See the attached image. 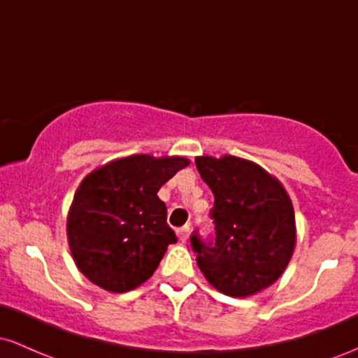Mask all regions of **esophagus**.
I'll return each instance as SVG.
<instances>
[{
    "mask_svg": "<svg viewBox=\"0 0 358 358\" xmlns=\"http://www.w3.org/2000/svg\"><path fill=\"white\" fill-rule=\"evenodd\" d=\"M176 236H178V239L185 242L188 239V236H190V225H183V227H180L178 231H176Z\"/></svg>",
    "mask_w": 358,
    "mask_h": 358,
    "instance_id": "obj_1",
    "label": "esophagus"
}]
</instances>
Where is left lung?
I'll list each match as a JSON object with an SVG mask.
<instances>
[{"label": "left lung", "mask_w": 358, "mask_h": 358, "mask_svg": "<svg viewBox=\"0 0 358 358\" xmlns=\"http://www.w3.org/2000/svg\"><path fill=\"white\" fill-rule=\"evenodd\" d=\"M196 170L213 193V237L193 231L190 244L203 276L227 296L244 298L273 285L293 256L296 231L289 196L256 163L200 156Z\"/></svg>", "instance_id": "obj_1"}]
</instances>
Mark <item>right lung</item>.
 <instances>
[{"label":"right lung","mask_w":358,"mask_h":358,"mask_svg":"<svg viewBox=\"0 0 358 358\" xmlns=\"http://www.w3.org/2000/svg\"><path fill=\"white\" fill-rule=\"evenodd\" d=\"M187 158L134 155L92 171L76 192L67 219L77 268L94 285L126 293L158 268L176 236L158 190Z\"/></svg>","instance_id":"obj_1"}]
</instances>
